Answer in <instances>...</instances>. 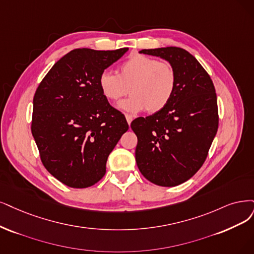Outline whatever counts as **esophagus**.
Segmentation results:
<instances>
[{
  "label": "esophagus",
  "mask_w": 254,
  "mask_h": 254,
  "mask_svg": "<svg viewBox=\"0 0 254 254\" xmlns=\"http://www.w3.org/2000/svg\"><path fill=\"white\" fill-rule=\"evenodd\" d=\"M126 118H127V124H128V125H130V122L133 121V116H132V115H128V114H127V115H126Z\"/></svg>",
  "instance_id": "esophagus-1"
}]
</instances>
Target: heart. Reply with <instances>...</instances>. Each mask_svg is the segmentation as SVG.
Returning a JSON list of instances; mask_svg holds the SVG:
<instances>
[{"instance_id": "1", "label": "heart", "mask_w": 254, "mask_h": 254, "mask_svg": "<svg viewBox=\"0 0 254 254\" xmlns=\"http://www.w3.org/2000/svg\"><path fill=\"white\" fill-rule=\"evenodd\" d=\"M98 84L103 97L112 102L132 94L128 99L119 103L120 110L132 114L146 110L155 114L165 109L172 100L177 87V73L168 62L135 54L120 64L119 74L102 71Z\"/></svg>"}]
</instances>
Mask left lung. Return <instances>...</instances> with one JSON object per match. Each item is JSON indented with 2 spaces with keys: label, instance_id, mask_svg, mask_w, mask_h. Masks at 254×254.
Returning a JSON list of instances; mask_svg holds the SVG:
<instances>
[{
  "label": "left lung",
  "instance_id": "1",
  "mask_svg": "<svg viewBox=\"0 0 254 254\" xmlns=\"http://www.w3.org/2000/svg\"><path fill=\"white\" fill-rule=\"evenodd\" d=\"M174 65L177 87L162 111L132 121L138 138L136 162L144 178L159 186H177L198 172L219 127L213 82L193 55L178 47L143 49Z\"/></svg>",
  "mask_w": 254,
  "mask_h": 254
}]
</instances>
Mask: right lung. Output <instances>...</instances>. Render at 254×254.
<instances>
[{"label":"right lung","instance_id":"right-lung-1","mask_svg":"<svg viewBox=\"0 0 254 254\" xmlns=\"http://www.w3.org/2000/svg\"><path fill=\"white\" fill-rule=\"evenodd\" d=\"M128 49H74L54 64L33 97L31 132L54 178L86 189L106 174L110 153L128 129L125 115L103 97L98 77Z\"/></svg>","mask_w":254,"mask_h":254}]
</instances>
